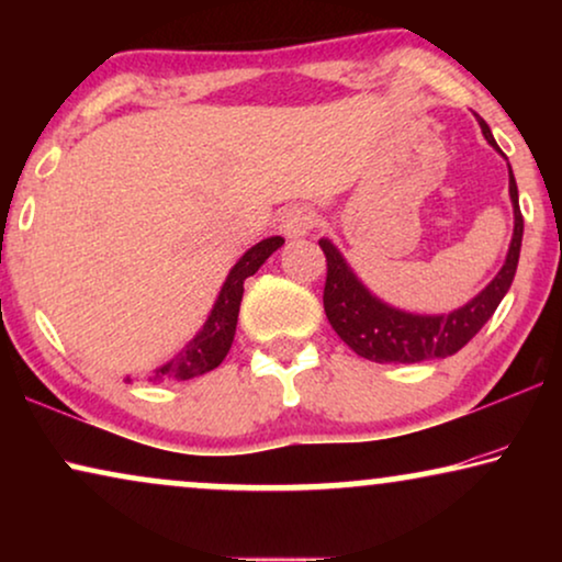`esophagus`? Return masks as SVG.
<instances>
[{"label":"esophagus","instance_id":"esophagus-1","mask_svg":"<svg viewBox=\"0 0 562 562\" xmlns=\"http://www.w3.org/2000/svg\"><path fill=\"white\" fill-rule=\"evenodd\" d=\"M317 220L310 206H291V210L281 217V233L286 237H304L310 235Z\"/></svg>","mask_w":562,"mask_h":562}]
</instances>
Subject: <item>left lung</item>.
I'll use <instances>...</instances> for the list:
<instances>
[{"label":"left lung","instance_id":"1","mask_svg":"<svg viewBox=\"0 0 562 562\" xmlns=\"http://www.w3.org/2000/svg\"><path fill=\"white\" fill-rule=\"evenodd\" d=\"M479 122L486 140L498 150L486 122ZM509 196L514 204V235L502 271L473 302L450 314H440V317H422V314L398 312L394 306L383 304L356 279V273L350 271L335 245L319 240V248L327 258V281L322 302H325L329 325L340 335V340L348 342V348L356 350L360 358L375 360V363H419V360L448 358L463 348L468 340H473L475 333L486 325L496 306L502 304L514 281V273H517L525 220H521L519 191L512 168Z\"/></svg>","mask_w":562,"mask_h":562}]
</instances>
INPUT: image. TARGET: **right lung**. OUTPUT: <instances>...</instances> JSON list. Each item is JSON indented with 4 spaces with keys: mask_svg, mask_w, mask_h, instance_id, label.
<instances>
[{
    "mask_svg": "<svg viewBox=\"0 0 562 562\" xmlns=\"http://www.w3.org/2000/svg\"><path fill=\"white\" fill-rule=\"evenodd\" d=\"M283 245V237H268L245 252L237 260L233 271H229L225 286H222L217 304L210 314V319L204 322L202 333L187 345V350L179 358L158 368L156 379H173V381H189L196 379L212 368H217L229 352V345L235 340V327H237V312H240L243 302V283L248 276L258 271L266 263L268 256L276 252Z\"/></svg>",
    "mask_w": 562,
    "mask_h": 562,
    "instance_id": "right-lung-1",
    "label": "right lung"
}]
</instances>
